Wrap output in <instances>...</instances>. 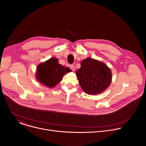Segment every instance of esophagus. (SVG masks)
I'll return each instance as SVG.
<instances>
[{
    "instance_id": "esophagus-1",
    "label": "esophagus",
    "mask_w": 146,
    "mask_h": 146,
    "mask_svg": "<svg viewBox=\"0 0 146 146\" xmlns=\"http://www.w3.org/2000/svg\"><path fill=\"white\" fill-rule=\"evenodd\" d=\"M70 69H71L72 71H74L75 70V66H74V65H73V64H70Z\"/></svg>"
}]
</instances>
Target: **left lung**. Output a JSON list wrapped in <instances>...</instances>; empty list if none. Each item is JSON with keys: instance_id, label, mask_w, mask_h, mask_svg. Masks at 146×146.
Segmentation results:
<instances>
[{"instance_id": "8db88e82", "label": "left lung", "mask_w": 146, "mask_h": 146, "mask_svg": "<svg viewBox=\"0 0 146 146\" xmlns=\"http://www.w3.org/2000/svg\"><path fill=\"white\" fill-rule=\"evenodd\" d=\"M76 76L82 89L88 94L101 93L111 82L110 69L104 63L87 58L81 62Z\"/></svg>"}]
</instances>
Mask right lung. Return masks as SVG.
Returning a JSON list of instances; mask_svg holds the SVG:
<instances>
[{
  "label": "right lung",
  "mask_w": 146,
  "mask_h": 146,
  "mask_svg": "<svg viewBox=\"0 0 146 146\" xmlns=\"http://www.w3.org/2000/svg\"><path fill=\"white\" fill-rule=\"evenodd\" d=\"M71 70L58 63L56 58H52L39 64L37 67L36 79L45 85L52 88L62 80L63 76Z\"/></svg>",
  "instance_id": "obj_1"
}]
</instances>
